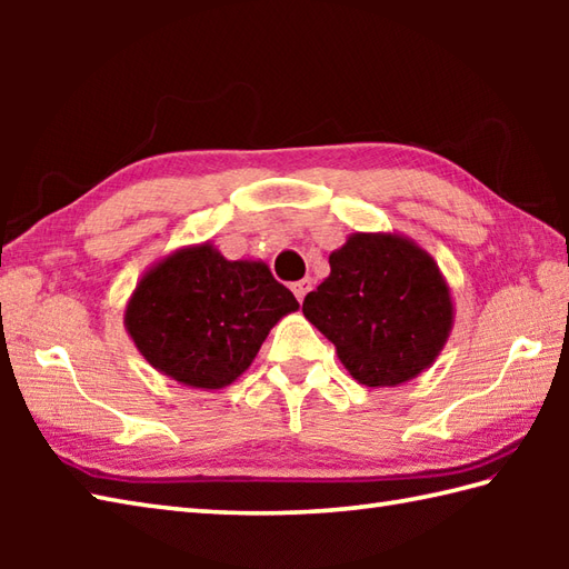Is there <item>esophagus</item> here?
Listing matches in <instances>:
<instances>
[{
    "mask_svg": "<svg viewBox=\"0 0 569 569\" xmlns=\"http://www.w3.org/2000/svg\"><path fill=\"white\" fill-rule=\"evenodd\" d=\"M291 288H293V293H296V298L300 300V303H303V298L308 296V291H310V288H312V281H310V278H303V281H298V283H293Z\"/></svg>",
    "mask_w": 569,
    "mask_h": 569,
    "instance_id": "34e87169",
    "label": "esophagus"
}]
</instances>
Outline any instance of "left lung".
<instances>
[{"mask_svg": "<svg viewBox=\"0 0 569 569\" xmlns=\"http://www.w3.org/2000/svg\"><path fill=\"white\" fill-rule=\"evenodd\" d=\"M349 377L401 386L432 367L455 325L438 261L398 232H355L330 253V276L303 300Z\"/></svg>", "mask_w": 569, "mask_h": 569, "instance_id": "obj_1", "label": "left lung"}]
</instances>
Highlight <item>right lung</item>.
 <instances>
[{
	"label": "right lung",
	"mask_w": 569,
	"mask_h": 569,
	"mask_svg": "<svg viewBox=\"0 0 569 569\" xmlns=\"http://www.w3.org/2000/svg\"><path fill=\"white\" fill-rule=\"evenodd\" d=\"M298 308L263 261H232L202 241L143 271L127 300L124 328L163 377L214 391L237 381L273 325Z\"/></svg>",
	"instance_id": "right-lung-1"
}]
</instances>
